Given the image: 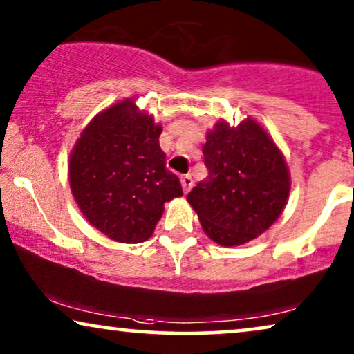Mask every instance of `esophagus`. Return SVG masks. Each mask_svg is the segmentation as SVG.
<instances>
[{"label":"esophagus","mask_w":354,"mask_h":354,"mask_svg":"<svg viewBox=\"0 0 354 354\" xmlns=\"http://www.w3.org/2000/svg\"><path fill=\"white\" fill-rule=\"evenodd\" d=\"M180 183H182V188H183V193H188L190 192V188L193 187V180L190 176H183L180 178Z\"/></svg>","instance_id":"1"}]
</instances>
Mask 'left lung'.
<instances>
[{"mask_svg": "<svg viewBox=\"0 0 354 354\" xmlns=\"http://www.w3.org/2000/svg\"><path fill=\"white\" fill-rule=\"evenodd\" d=\"M207 177L187 195L203 230L221 246H239L264 234L288 201L290 171L283 153L258 120L236 127L225 119L203 145Z\"/></svg>", "mask_w": 354, "mask_h": 354, "instance_id": "8db88e82", "label": "left lung"}]
</instances>
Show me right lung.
I'll use <instances>...</instances> for the list:
<instances>
[{"instance_id":"1","label":"right lung","mask_w":354,"mask_h":354,"mask_svg":"<svg viewBox=\"0 0 354 354\" xmlns=\"http://www.w3.org/2000/svg\"><path fill=\"white\" fill-rule=\"evenodd\" d=\"M161 132L151 114L125 98L96 114L72 148V196L85 219L111 240H148L164 203L183 195L177 176L166 169Z\"/></svg>"}]
</instances>
